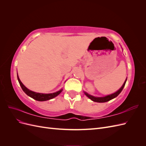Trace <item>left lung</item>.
I'll use <instances>...</instances> for the list:
<instances>
[{"label":"left lung","mask_w":146,"mask_h":146,"mask_svg":"<svg viewBox=\"0 0 146 146\" xmlns=\"http://www.w3.org/2000/svg\"><path fill=\"white\" fill-rule=\"evenodd\" d=\"M126 81H127V79L125 80V81L124 82V83H123V85L122 86V87L119 89L117 92H114V93L112 94H110V95H108V96H107L105 97H102V98H98V97H94L92 96H91L90 94H88V93H86V92H85V94L86 95L87 97H88L91 100H92V101L94 102H100V103H103V102H108L110 100H111L114 98H116V97L121 93V92L122 91L123 87H124L125 85V83H126Z\"/></svg>","instance_id":"obj_1"}]
</instances>
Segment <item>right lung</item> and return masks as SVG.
I'll return each instance as SVG.
<instances>
[{"label":"right lung","mask_w":146,"mask_h":146,"mask_svg":"<svg viewBox=\"0 0 146 146\" xmlns=\"http://www.w3.org/2000/svg\"><path fill=\"white\" fill-rule=\"evenodd\" d=\"M17 80H18V82L19 83V85L25 93L27 96H30V98H32L33 99L38 101H46V100L52 99L53 98H55V97L58 96V94H60L61 92V91H63V90H61L56 92H54V93H51V94H42V93H38V92H35L29 90L23 85V83L21 82L20 79L18 77V75L17 74Z\"/></svg>","instance_id":"add662e5"}]
</instances>
